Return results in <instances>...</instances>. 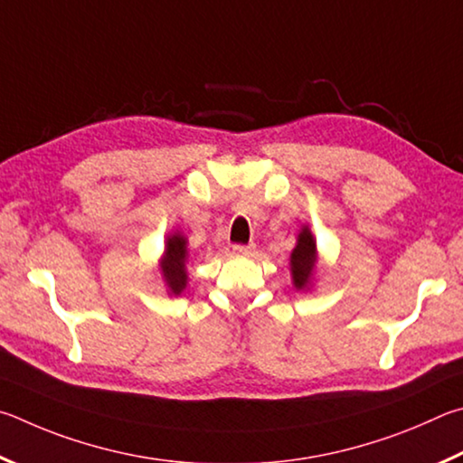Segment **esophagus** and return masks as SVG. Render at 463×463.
<instances>
[{
  "mask_svg": "<svg viewBox=\"0 0 463 463\" xmlns=\"http://www.w3.org/2000/svg\"><path fill=\"white\" fill-rule=\"evenodd\" d=\"M254 250H256L254 244H250V246H233V254H238V256H252Z\"/></svg>",
  "mask_w": 463,
  "mask_h": 463,
  "instance_id": "esophagus-1",
  "label": "esophagus"
}]
</instances>
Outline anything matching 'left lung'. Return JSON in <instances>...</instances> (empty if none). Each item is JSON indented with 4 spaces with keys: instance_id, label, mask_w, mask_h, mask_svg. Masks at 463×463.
Here are the masks:
<instances>
[{
    "instance_id": "1",
    "label": "left lung",
    "mask_w": 463,
    "mask_h": 463,
    "mask_svg": "<svg viewBox=\"0 0 463 463\" xmlns=\"http://www.w3.org/2000/svg\"><path fill=\"white\" fill-rule=\"evenodd\" d=\"M290 266V279H293V287L297 290H311L315 274H317L319 264V250L317 240H315L309 225H303L297 236V244L288 258Z\"/></svg>"
}]
</instances>
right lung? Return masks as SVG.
<instances>
[{"label":"right lung","mask_w":463,"mask_h":463,"mask_svg":"<svg viewBox=\"0 0 463 463\" xmlns=\"http://www.w3.org/2000/svg\"><path fill=\"white\" fill-rule=\"evenodd\" d=\"M189 240L183 232H170L165 240V252L158 260V270L168 297H178L189 285Z\"/></svg>","instance_id":"add662e5"}]
</instances>
